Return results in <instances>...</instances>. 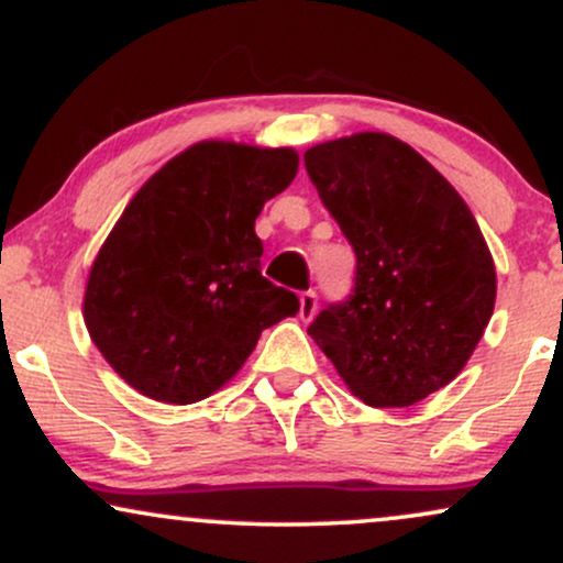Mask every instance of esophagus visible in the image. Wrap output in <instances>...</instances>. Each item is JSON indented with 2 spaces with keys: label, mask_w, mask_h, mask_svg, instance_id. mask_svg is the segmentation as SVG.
Segmentation results:
<instances>
[{
  "label": "esophagus",
  "mask_w": 563,
  "mask_h": 563,
  "mask_svg": "<svg viewBox=\"0 0 563 563\" xmlns=\"http://www.w3.org/2000/svg\"><path fill=\"white\" fill-rule=\"evenodd\" d=\"M314 312H318V294H314V290H303L299 296L301 320H312Z\"/></svg>",
  "instance_id": "esophagus-1"
}]
</instances>
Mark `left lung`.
<instances>
[{
  "mask_svg": "<svg viewBox=\"0 0 563 563\" xmlns=\"http://www.w3.org/2000/svg\"><path fill=\"white\" fill-rule=\"evenodd\" d=\"M303 164L357 256L352 294L307 333L365 405L421 402L463 371L493 318L495 264L479 224L391 134L322 142Z\"/></svg>",
  "mask_w": 563,
  "mask_h": 563,
  "instance_id": "1",
  "label": "left lung"
}]
</instances>
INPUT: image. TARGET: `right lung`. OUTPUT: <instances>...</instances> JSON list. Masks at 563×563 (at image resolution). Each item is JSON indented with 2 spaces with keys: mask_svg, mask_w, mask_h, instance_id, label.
<instances>
[{
  "mask_svg": "<svg viewBox=\"0 0 563 563\" xmlns=\"http://www.w3.org/2000/svg\"><path fill=\"white\" fill-rule=\"evenodd\" d=\"M290 147L198 142L129 200L89 269L84 322L145 397L200 402L299 299L262 277V206L294 183Z\"/></svg>",
  "mask_w": 563,
  "mask_h": 563,
  "instance_id": "obj_1",
  "label": "right lung"
}]
</instances>
